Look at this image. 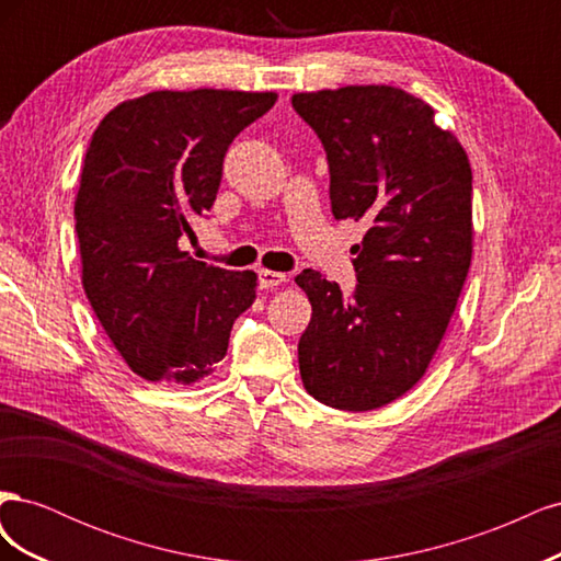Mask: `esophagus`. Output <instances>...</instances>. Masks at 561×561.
Here are the masks:
<instances>
[{
    "label": "esophagus",
    "instance_id": "esophagus-1",
    "mask_svg": "<svg viewBox=\"0 0 561 561\" xmlns=\"http://www.w3.org/2000/svg\"><path fill=\"white\" fill-rule=\"evenodd\" d=\"M257 276H260V287H262V290H268V287H278V285H283L287 280V276L280 274V271H271V268H260Z\"/></svg>",
    "mask_w": 561,
    "mask_h": 561
}]
</instances>
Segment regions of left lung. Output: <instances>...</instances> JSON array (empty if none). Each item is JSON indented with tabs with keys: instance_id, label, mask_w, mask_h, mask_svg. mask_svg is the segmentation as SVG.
Instances as JSON below:
<instances>
[{
	"instance_id": "8db88e82",
	"label": "left lung",
	"mask_w": 561,
	"mask_h": 561,
	"mask_svg": "<svg viewBox=\"0 0 561 561\" xmlns=\"http://www.w3.org/2000/svg\"><path fill=\"white\" fill-rule=\"evenodd\" d=\"M325 147L336 219H365L355 290L304 268L299 375L318 402L369 412L404 396L443 342L472 257V171L454 133L402 89L295 93Z\"/></svg>"
}]
</instances>
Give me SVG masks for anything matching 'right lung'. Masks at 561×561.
Here are the masks:
<instances>
[{
    "mask_svg": "<svg viewBox=\"0 0 561 561\" xmlns=\"http://www.w3.org/2000/svg\"><path fill=\"white\" fill-rule=\"evenodd\" d=\"M276 93L151 91L98 124L75 201L81 283L126 365L190 386L227 355L254 271L190 257L178 241L215 203L229 145Z\"/></svg>",
    "mask_w": 561,
    "mask_h": 561,
    "instance_id": "add662e5",
    "label": "right lung"
}]
</instances>
